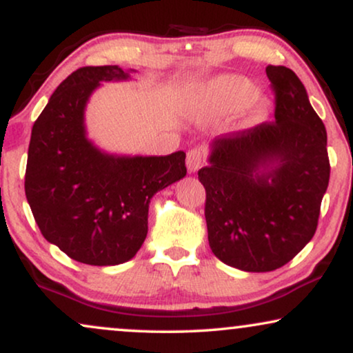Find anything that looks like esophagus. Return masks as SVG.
Segmentation results:
<instances>
[{
    "label": "esophagus",
    "instance_id": "34e87169",
    "mask_svg": "<svg viewBox=\"0 0 353 353\" xmlns=\"http://www.w3.org/2000/svg\"><path fill=\"white\" fill-rule=\"evenodd\" d=\"M202 162H204V152H202V149L199 148H194L191 149L190 152H188L186 156V167L188 170H190L191 173L197 172L202 165Z\"/></svg>",
    "mask_w": 353,
    "mask_h": 353
}]
</instances>
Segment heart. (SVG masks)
I'll return each mask as SVG.
<instances>
[{"label":"heart","instance_id":"heart-1","mask_svg":"<svg viewBox=\"0 0 353 353\" xmlns=\"http://www.w3.org/2000/svg\"><path fill=\"white\" fill-rule=\"evenodd\" d=\"M259 90L252 81L244 77H221L207 86L205 98L215 109L221 112H233L245 108L257 98ZM268 114V105L263 101L255 104L252 110V122H262Z\"/></svg>","mask_w":353,"mask_h":353}]
</instances>
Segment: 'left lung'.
Masks as SVG:
<instances>
[{
    "label": "left lung",
    "mask_w": 353,
    "mask_h": 353,
    "mask_svg": "<svg viewBox=\"0 0 353 353\" xmlns=\"http://www.w3.org/2000/svg\"><path fill=\"white\" fill-rule=\"evenodd\" d=\"M274 120L212 141L205 188L212 252L244 272H273L316 231L330 183L326 128L291 69L268 65Z\"/></svg>",
    "instance_id": "left-lung-1"
}]
</instances>
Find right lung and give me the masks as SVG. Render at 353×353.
Wrapping results in <instances>:
<instances>
[{"label": "right lung", "mask_w": 353, "mask_h": 353, "mask_svg": "<svg viewBox=\"0 0 353 353\" xmlns=\"http://www.w3.org/2000/svg\"><path fill=\"white\" fill-rule=\"evenodd\" d=\"M119 65L80 67L57 86L32 128L26 196L46 241L70 259L108 267L133 259L148 234L149 202L186 175L183 151L112 156L86 138L85 108Z\"/></svg>", "instance_id": "1"}]
</instances>
